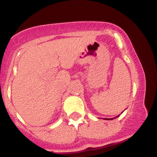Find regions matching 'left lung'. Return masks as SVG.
Listing matches in <instances>:
<instances>
[{
    "instance_id": "1",
    "label": "left lung",
    "mask_w": 157,
    "mask_h": 157,
    "mask_svg": "<svg viewBox=\"0 0 157 157\" xmlns=\"http://www.w3.org/2000/svg\"><path fill=\"white\" fill-rule=\"evenodd\" d=\"M120 116V115H118V116H117L116 117H114V118H117V117H118ZM114 118H111V119H108V118H103L104 120H113V119H114Z\"/></svg>"
}]
</instances>
